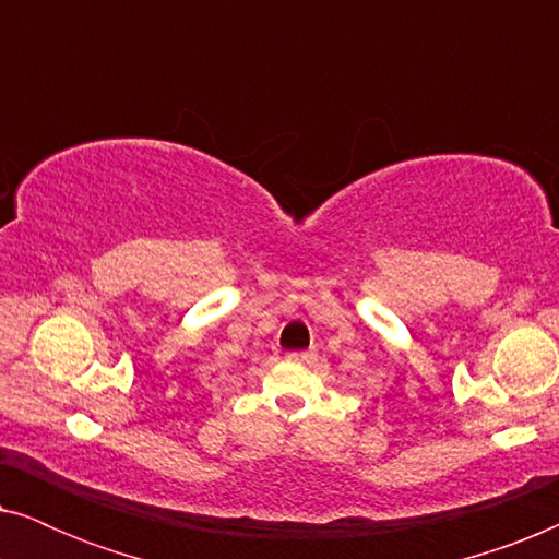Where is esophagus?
Returning <instances> with one entry per match:
<instances>
[{
    "mask_svg": "<svg viewBox=\"0 0 559 559\" xmlns=\"http://www.w3.org/2000/svg\"><path fill=\"white\" fill-rule=\"evenodd\" d=\"M287 358H289V361H297V364H310L312 358H316V350H289Z\"/></svg>",
    "mask_w": 559,
    "mask_h": 559,
    "instance_id": "esophagus-1",
    "label": "esophagus"
}]
</instances>
